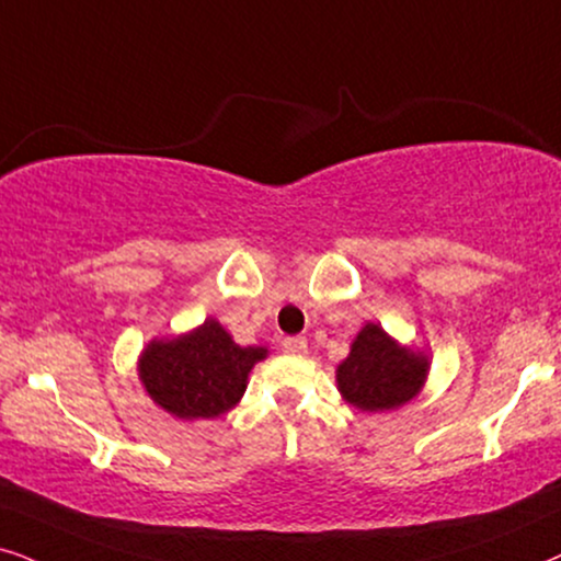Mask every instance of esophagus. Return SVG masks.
I'll list each match as a JSON object with an SVG mask.
<instances>
[{"instance_id":"1","label":"esophagus","mask_w":561,"mask_h":561,"mask_svg":"<svg viewBox=\"0 0 561 561\" xmlns=\"http://www.w3.org/2000/svg\"><path fill=\"white\" fill-rule=\"evenodd\" d=\"M280 347H283V353H290V355H304L309 351L307 340H304V337H286L280 343Z\"/></svg>"}]
</instances>
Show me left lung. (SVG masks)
<instances>
[{"mask_svg":"<svg viewBox=\"0 0 561 561\" xmlns=\"http://www.w3.org/2000/svg\"><path fill=\"white\" fill-rule=\"evenodd\" d=\"M427 376L423 355L399 347L378 324H366L340 363L337 387L353 407L366 412L394 410L417 394Z\"/></svg>","mask_w":561,"mask_h":561,"instance_id":"left-lung-1","label":"left lung"}]
</instances>
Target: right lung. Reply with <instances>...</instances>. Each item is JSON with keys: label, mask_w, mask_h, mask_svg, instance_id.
Wrapping results in <instances>:
<instances>
[{"label": "right lung", "mask_w": 561, "mask_h": 561, "mask_svg": "<svg viewBox=\"0 0 561 561\" xmlns=\"http://www.w3.org/2000/svg\"><path fill=\"white\" fill-rule=\"evenodd\" d=\"M265 358V347H239L216 319L178 340H154L138 374L149 397L174 417H218L239 402L247 374Z\"/></svg>", "instance_id": "1"}]
</instances>
